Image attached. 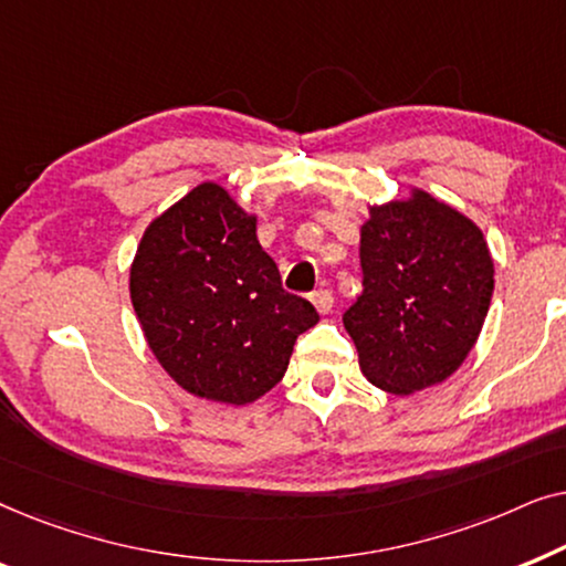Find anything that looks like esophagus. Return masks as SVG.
<instances>
[{
    "mask_svg": "<svg viewBox=\"0 0 566 566\" xmlns=\"http://www.w3.org/2000/svg\"><path fill=\"white\" fill-rule=\"evenodd\" d=\"M312 304H314V308L319 314H329L332 312V304H335V298H332V291L329 289H316L314 293H312Z\"/></svg>",
    "mask_w": 566,
    "mask_h": 566,
    "instance_id": "34e87169",
    "label": "esophagus"
}]
</instances>
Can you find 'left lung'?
Returning a JSON list of instances; mask_svg holds the SVG:
<instances>
[{
	"mask_svg": "<svg viewBox=\"0 0 566 566\" xmlns=\"http://www.w3.org/2000/svg\"><path fill=\"white\" fill-rule=\"evenodd\" d=\"M363 293L343 322L363 376L394 397L451 378L484 327L494 262L482 229L409 188L368 203L360 227Z\"/></svg>",
	"mask_w": 566,
	"mask_h": 566,
	"instance_id": "obj_1",
	"label": "left lung"
}]
</instances>
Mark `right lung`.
I'll return each instance as SVG.
<instances>
[{"label": "right lung", "mask_w": 566, "mask_h": 566, "mask_svg": "<svg viewBox=\"0 0 566 566\" xmlns=\"http://www.w3.org/2000/svg\"><path fill=\"white\" fill-rule=\"evenodd\" d=\"M146 345L192 397L244 407L281 381L296 337L319 322L283 291L247 213L219 182H200L146 227L128 273Z\"/></svg>", "instance_id": "add662e5"}]
</instances>
